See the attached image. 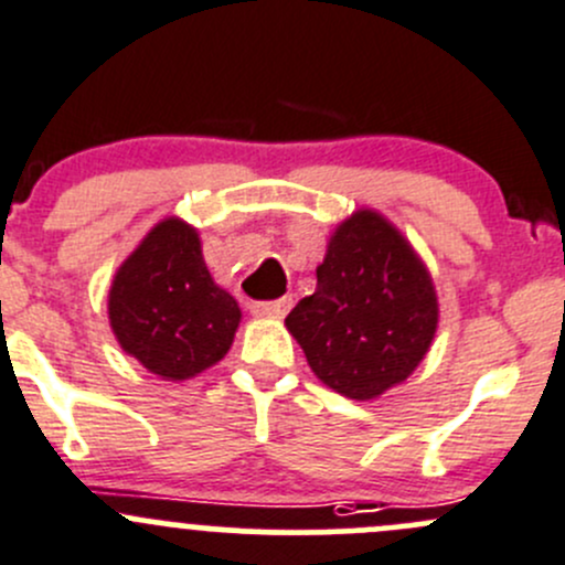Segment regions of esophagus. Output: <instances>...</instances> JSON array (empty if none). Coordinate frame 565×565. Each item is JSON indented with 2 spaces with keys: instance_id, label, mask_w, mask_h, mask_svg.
<instances>
[{
  "instance_id": "34e87169",
  "label": "esophagus",
  "mask_w": 565,
  "mask_h": 565,
  "mask_svg": "<svg viewBox=\"0 0 565 565\" xmlns=\"http://www.w3.org/2000/svg\"><path fill=\"white\" fill-rule=\"evenodd\" d=\"M289 309H292V298H287V295L278 300H254L250 303V311L256 317H284Z\"/></svg>"
}]
</instances>
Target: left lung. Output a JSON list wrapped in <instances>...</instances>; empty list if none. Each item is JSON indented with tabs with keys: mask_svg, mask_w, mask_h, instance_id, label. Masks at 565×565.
Wrapping results in <instances>:
<instances>
[{
	"mask_svg": "<svg viewBox=\"0 0 565 565\" xmlns=\"http://www.w3.org/2000/svg\"><path fill=\"white\" fill-rule=\"evenodd\" d=\"M311 372L347 398H374L415 372L437 330V298L424 262L372 210L330 237L317 292L287 317Z\"/></svg>",
	"mask_w": 565,
	"mask_h": 565,
	"instance_id": "obj_1",
	"label": "left lung"
}]
</instances>
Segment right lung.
Returning a JSON list of instances; mask_svg holds the SVG:
<instances>
[{
  "mask_svg": "<svg viewBox=\"0 0 565 565\" xmlns=\"http://www.w3.org/2000/svg\"><path fill=\"white\" fill-rule=\"evenodd\" d=\"M108 319L119 347L163 380L218 363L235 341L237 300L210 276L196 230L167 218L114 276Z\"/></svg>",
  "mask_w": 565,
  "mask_h": 565,
  "instance_id": "obj_1",
  "label": "right lung"
}]
</instances>
